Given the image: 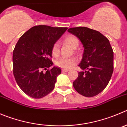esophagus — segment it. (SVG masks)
Listing matches in <instances>:
<instances>
[{
  "mask_svg": "<svg viewBox=\"0 0 127 127\" xmlns=\"http://www.w3.org/2000/svg\"><path fill=\"white\" fill-rule=\"evenodd\" d=\"M69 71V69H63L62 72H67Z\"/></svg>",
  "mask_w": 127,
  "mask_h": 127,
  "instance_id": "34e87169",
  "label": "esophagus"
}]
</instances>
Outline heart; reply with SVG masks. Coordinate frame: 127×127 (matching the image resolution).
<instances>
[{"label": "heart", "mask_w": 127, "mask_h": 127, "mask_svg": "<svg viewBox=\"0 0 127 127\" xmlns=\"http://www.w3.org/2000/svg\"><path fill=\"white\" fill-rule=\"evenodd\" d=\"M64 42L71 47L73 49H76L79 46V40L76 37L73 35H68L65 37ZM60 44L58 42H55L51 48V54L53 57L57 58L60 56ZM77 63V60L74 57L72 58H61L55 61V64L58 67L63 69H70Z\"/></svg>", "instance_id": "1"}]
</instances>
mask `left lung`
<instances>
[{"mask_svg":"<svg viewBox=\"0 0 127 127\" xmlns=\"http://www.w3.org/2000/svg\"><path fill=\"white\" fill-rule=\"evenodd\" d=\"M83 45L84 52L78 73L73 83L78 93L93 97L101 93L110 81L113 71V51L109 40L97 31L78 27L68 29Z\"/></svg>","mask_w":127,"mask_h":127,"instance_id":"1","label":"left lung"}]
</instances>
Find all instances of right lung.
<instances>
[{"instance_id": "obj_1", "label": "right lung", "mask_w": 127, "mask_h": 127, "mask_svg": "<svg viewBox=\"0 0 127 127\" xmlns=\"http://www.w3.org/2000/svg\"><path fill=\"white\" fill-rule=\"evenodd\" d=\"M67 28L35 26L19 39L13 51V74L20 88L33 98H42L54 89L60 67L53 66L51 48Z\"/></svg>"}]
</instances>
